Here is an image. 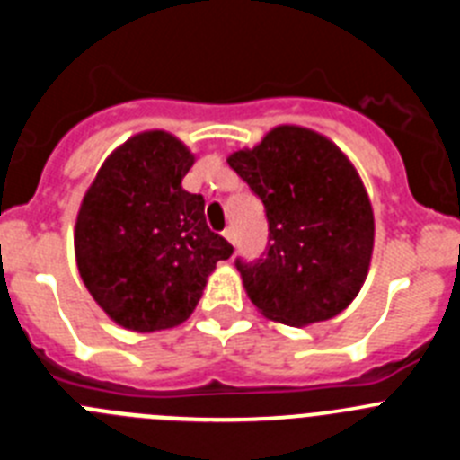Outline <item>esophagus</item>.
<instances>
[{"label":"esophagus","instance_id":"1","mask_svg":"<svg viewBox=\"0 0 460 460\" xmlns=\"http://www.w3.org/2000/svg\"><path fill=\"white\" fill-rule=\"evenodd\" d=\"M223 237H226L230 243H237V234H234V227H226V230H223Z\"/></svg>","mask_w":460,"mask_h":460}]
</instances>
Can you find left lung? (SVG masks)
Wrapping results in <instances>:
<instances>
[{"label":"left lung","mask_w":460,"mask_h":460,"mask_svg":"<svg viewBox=\"0 0 460 460\" xmlns=\"http://www.w3.org/2000/svg\"><path fill=\"white\" fill-rule=\"evenodd\" d=\"M227 164L265 205L270 243L234 260L265 318L304 327L334 318L361 290L373 253V209L355 165L302 126H276Z\"/></svg>","instance_id":"1"}]
</instances>
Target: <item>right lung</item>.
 I'll use <instances>...</instances> for the list:
<instances>
[{
  "label": "right lung",
  "mask_w": 460,
  "mask_h": 460,
  "mask_svg": "<svg viewBox=\"0 0 460 460\" xmlns=\"http://www.w3.org/2000/svg\"><path fill=\"white\" fill-rule=\"evenodd\" d=\"M193 154L165 131H145L105 158L75 221L84 286L117 324L158 332L184 323L207 276L233 246L211 233L205 198L181 189Z\"/></svg>",
  "instance_id": "1"
}]
</instances>
